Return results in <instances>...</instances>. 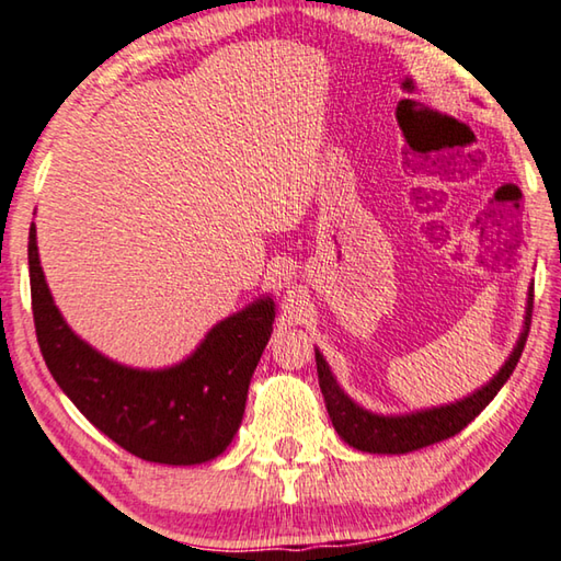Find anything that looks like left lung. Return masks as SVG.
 <instances>
[{"instance_id": "8db88e82", "label": "left lung", "mask_w": 561, "mask_h": 561, "mask_svg": "<svg viewBox=\"0 0 561 561\" xmlns=\"http://www.w3.org/2000/svg\"><path fill=\"white\" fill-rule=\"evenodd\" d=\"M529 319H533V287L527 294L525 307V325L520 339H517L513 353L501 370H497L491 382L478 387L463 400H456L451 404L430 407V410H416L410 414H375L365 410L358 402H353L348 394L343 392L339 380L333 378L329 363L316 348V370H319V385L323 392L325 410L333 422V430L339 432L341 439L358 451L368 454H410L424 446H432L436 442L451 439L463 426L471 424L478 414H481L493 397L501 392V387L511 378L517 360H520L527 333H529Z\"/></svg>"}]
</instances>
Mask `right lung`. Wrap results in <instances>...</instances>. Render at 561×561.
<instances>
[{
	"instance_id": "1",
	"label": "right lung",
	"mask_w": 561,
	"mask_h": 561,
	"mask_svg": "<svg viewBox=\"0 0 561 561\" xmlns=\"http://www.w3.org/2000/svg\"><path fill=\"white\" fill-rule=\"evenodd\" d=\"M36 339L50 375L90 424L151 463L196 466L228 449L245 414L248 387L267 345L274 301L254 299L218 321L188 358L159 370L127 368L85 343L60 316L28 230Z\"/></svg>"
}]
</instances>
